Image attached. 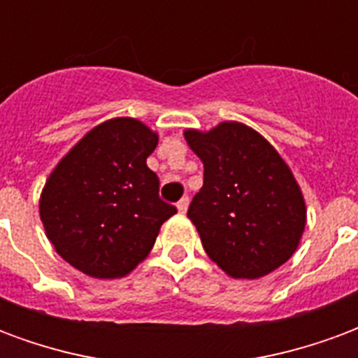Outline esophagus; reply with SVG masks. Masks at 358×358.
I'll return each instance as SVG.
<instances>
[{"label": "esophagus", "instance_id": "esophagus-1", "mask_svg": "<svg viewBox=\"0 0 358 358\" xmlns=\"http://www.w3.org/2000/svg\"><path fill=\"white\" fill-rule=\"evenodd\" d=\"M187 208H189V196H183V199L177 202V210H179L181 214H185V212H187Z\"/></svg>", "mask_w": 358, "mask_h": 358}]
</instances>
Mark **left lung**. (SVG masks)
<instances>
[{
	"mask_svg": "<svg viewBox=\"0 0 358 358\" xmlns=\"http://www.w3.org/2000/svg\"><path fill=\"white\" fill-rule=\"evenodd\" d=\"M185 138L204 164V185L187 215L202 247L233 278L255 280L295 252L305 231V200L280 154L260 134L222 123Z\"/></svg>",
	"mask_w": 358,
	"mask_h": 358,
	"instance_id": "8db88e82",
	"label": "left lung"
}]
</instances>
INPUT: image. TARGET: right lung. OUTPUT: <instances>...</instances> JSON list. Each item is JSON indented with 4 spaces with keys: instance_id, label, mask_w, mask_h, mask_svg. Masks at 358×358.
<instances>
[{
    "instance_id": "add662e5",
    "label": "right lung",
    "mask_w": 358,
    "mask_h": 358,
    "mask_svg": "<svg viewBox=\"0 0 358 358\" xmlns=\"http://www.w3.org/2000/svg\"><path fill=\"white\" fill-rule=\"evenodd\" d=\"M158 134L119 117L92 129L53 169L40 199L52 245L80 272L121 278L150 252L177 208L159 199L146 166Z\"/></svg>"
}]
</instances>
